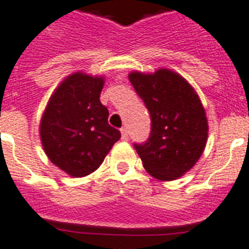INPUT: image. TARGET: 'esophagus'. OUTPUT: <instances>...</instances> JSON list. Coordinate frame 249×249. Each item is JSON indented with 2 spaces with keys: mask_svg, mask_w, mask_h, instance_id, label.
<instances>
[{
  "mask_svg": "<svg viewBox=\"0 0 249 249\" xmlns=\"http://www.w3.org/2000/svg\"><path fill=\"white\" fill-rule=\"evenodd\" d=\"M121 134H122V140H128V131H127V128H121Z\"/></svg>",
  "mask_w": 249,
  "mask_h": 249,
  "instance_id": "1",
  "label": "esophagus"
}]
</instances>
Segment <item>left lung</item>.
<instances>
[{"label": "left lung", "instance_id": "8db88e82", "mask_svg": "<svg viewBox=\"0 0 249 249\" xmlns=\"http://www.w3.org/2000/svg\"><path fill=\"white\" fill-rule=\"evenodd\" d=\"M130 82L150 113L152 131L145 144H135L153 178L172 181L192 170L208 137L206 110L192 85L178 73L131 71Z\"/></svg>", "mask_w": 249, "mask_h": 249}]
</instances>
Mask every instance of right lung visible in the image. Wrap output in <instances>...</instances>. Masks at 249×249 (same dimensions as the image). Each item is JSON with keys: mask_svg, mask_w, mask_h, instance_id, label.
Returning <instances> with one entry per match:
<instances>
[{"mask_svg": "<svg viewBox=\"0 0 249 249\" xmlns=\"http://www.w3.org/2000/svg\"><path fill=\"white\" fill-rule=\"evenodd\" d=\"M103 75L74 71L50 97L39 123V136L49 159L71 178L96 171L121 132L108 123L101 104Z\"/></svg>", "mask_w": 249, "mask_h": 249, "instance_id": "add662e5", "label": "right lung"}]
</instances>
